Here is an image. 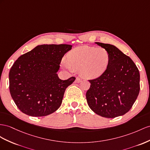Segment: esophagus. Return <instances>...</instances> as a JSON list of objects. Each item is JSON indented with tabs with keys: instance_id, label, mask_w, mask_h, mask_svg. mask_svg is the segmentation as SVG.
<instances>
[{
	"instance_id": "esophagus-1",
	"label": "esophagus",
	"mask_w": 150,
	"mask_h": 150,
	"mask_svg": "<svg viewBox=\"0 0 150 150\" xmlns=\"http://www.w3.org/2000/svg\"><path fill=\"white\" fill-rule=\"evenodd\" d=\"M81 81H82L81 79H80L79 77H76V80H75V82L76 83H80Z\"/></svg>"
}]
</instances>
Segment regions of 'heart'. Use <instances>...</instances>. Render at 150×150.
I'll list each match as a JSON object with an SVG mask.
<instances>
[{"instance_id": "1", "label": "heart", "mask_w": 150, "mask_h": 150, "mask_svg": "<svg viewBox=\"0 0 150 150\" xmlns=\"http://www.w3.org/2000/svg\"><path fill=\"white\" fill-rule=\"evenodd\" d=\"M111 56L108 50L93 46H79L68 54V60L63 58V66L71 71L79 70L82 77L94 79L105 74L110 63Z\"/></svg>"}]
</instances>
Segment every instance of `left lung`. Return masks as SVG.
Returning <instances> with one entry per match:
<instances>
[{
  "mask_svg": "<svg viewBox=\"0 0 150 150\" xmlns=\"http://www.w3.org/2000/svg\"><path fill=\"white\" fill-rule=\"evenodd\" d=\"M108 50L111 59L108 69L99 77L89 80L87 104L94 113L115 118L127 113L139 95L140 75L136 65L115 45L96 42Z\"/></svg>",
  "mask_w": 150,
  "mask_h": 150,
  "instance_id": "left-lung-1",
  "label": "left lung"
}]
</instances>
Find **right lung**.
Masks as SVG:
<instances>
[{
    "label": "right lung",
    "mask_w": 150,
    "mask_h": 150,
    "mask_svg": "<svg viewBox=\"0 0 150 150\" xmlns=\"http://www.w3.org/2000/svg\"><path fill=\"white\" fill-rule=\"evenodd\" d=\"M71 47L40 45L15 61L9 74V91L21 112L44 117L59 108L65 90L75 80L74 76L61 80L57 74L62 57Z\"/></svg>",
    "instance_id": "right-lung-1"
}]
</instances>
